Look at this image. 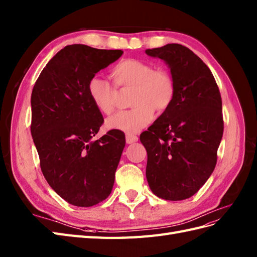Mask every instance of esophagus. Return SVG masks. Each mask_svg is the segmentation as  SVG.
I'll list each match as a JSON object with an SVG mask.
<instances>
[{"label":"esophagus","mask_w":257,"mask_h":257,"mask_svg":"<svg viewBox=\"0 0 257 257\" xmlns=\"http://www.w3.org/2000/svg\"><path fill=\"white\" fill-rule=\"evenodd\" d=\"M125 140H126L127 144H133V143L139 141V137H137L136 135H133V134H126V136H125Z\"/></svg>","instance_id":"1"}]
</instances>
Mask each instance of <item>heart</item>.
Wrapping results in <instances>:
<instances>
[{
    "mask_svg": "<svg viewBox=\"0 0 257 257\" xmlns=\"http://www.w3.org/2000/svg\"><path fill=\"white\" fill-rule=\"evenodd\" d=\"M112 76L122 88L134 87L132 110L118 112L108 118L105 126L125 133H137L154 120L155 112L167 111L173 101L176 86L171 74L164 68H155L149 62L126 59L114 66ZM92 104L103 114L115 109L117 92L108 80L93 76L88 83Z\"/></svg>",
    "mask_w": 257,
    "mask_h": 257,
    "instance_id": "1",
    "label": "heart"
}]
</instances>
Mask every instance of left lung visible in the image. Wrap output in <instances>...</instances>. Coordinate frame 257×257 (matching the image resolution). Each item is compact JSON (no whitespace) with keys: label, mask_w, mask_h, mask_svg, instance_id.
Wrapping results in <instances>:
<instances>
[{"label":"left lung","mask_w":257,"mask_h":257,"mask_svg":"<svg viewBox=\"0 0 257 257\" xmlns=\"http://www.w3.org/2000/svg\"><path fill=\"white\" fill-rule=\"evenodd\" d=\"M145 52L165 62L176 86L170 108L141 134L147 182L156 196L183 201L216 167L223 134L220 92L208 66L189 48L169 43Z\"/></svg>","instance_id":"1"}]
</instances>
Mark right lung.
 <instances>
[{
  "mask_svg": "<svg viewBox=\"0 0 257 257\" xmlns=\"http://www.w3.org/2000/svg\"><path fill=\"white\" fill-rule=\"evenodd\" d=\"M122 50L66 46L48 62L31 92V136L41 171L67 203L90 207L104 201L125 146L112 130L93 140L103 123L88 95L91 77L115 62Z\"/></svg>",
  "mask_w": 257,
  "mask_h": 257,
  "instance_id": "add662e5",
  "label": "right lung"
}]
</instances>
